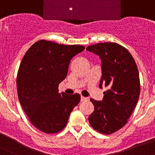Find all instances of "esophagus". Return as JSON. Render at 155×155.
Segmentation results:
<instances>
[{"mask_svg":"<svg viewBox=\"0 0 155 155\" xmlns=\"http://www.w3.org/2000/svg\"><path fill=\"white\" fill-rule=\"evenodd\" d=\"M89 100V99L86 97H83V96H81V102H86V101Z\"/></svg>","mask_w":155,"mask_h":155,"instance_id":"34e87169","label":"esophagus"}]
</instances>
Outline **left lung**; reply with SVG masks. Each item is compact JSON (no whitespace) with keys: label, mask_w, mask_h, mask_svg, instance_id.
I'll use <instances>...</instances> for the list:
<instances>
[{"label":"left lung","mask_w":155,"mask_h":155,"mask_svg":"<svg viewBox=\"0 0 155 155\" xmlns=\"http://www.w3.org/2000/svg\"><path fill=\"white\" fill-rule=\"evenodd\" d=\"M86 50L98 55L102 63L99 88L107 87L102 101H90L94 112L89 116L91 126L102 134H110L127 123L140 95L138 67L128 50L115 43L88 46Z\"/></svg>","instance_id":"8db88e82"}]
</instances>
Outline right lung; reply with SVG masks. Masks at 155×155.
Segmentation results:
<instances>
[{"mask_svg": "<svg viewBox=\"0 0 155 155\" xmlns=\"http://www.w3.org/2000/svg\"><path fill=\"white\" fill-rule=\"evenodd\" d=\"M85 50L80 45L58 44L42 40L26 52L17 77L19 101L34 126L48 134L63 130L80 95L59 93L73 56Z\"/></svg>", "mask_w": 155, "mask_h": 155, "instance_id": "obj_1", "label": "right lung"}]
</instances>
